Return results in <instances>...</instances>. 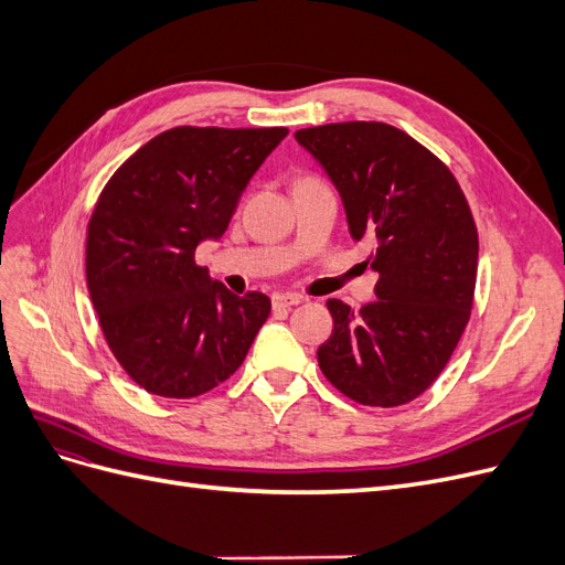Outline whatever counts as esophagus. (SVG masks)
<instances>
[{
  "label": "esophagus",
  "instance_id": "esophagus-1",
  "mask_svg": "<svg viewBox=\"0 0 565 565\" xmlns=\"http://www.w3.org/2000/svg\"><path fill=\"white\" fill-rule=\"evenodd\" d=\"M273 309L280 311V309H289V306H297L301 303L299 295H273Z\"/></svg>",
  "mask_w": 565,
  "mask_h": 565
}]
</instances>
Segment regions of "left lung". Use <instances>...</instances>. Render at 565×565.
<instances>
[{"mask_svg": "<svg viewBox=\"0 0 565 565\" xmlns=\"http://www.w3.org/2000/svg\"><path fill=\"white\" fill-rule=\"evenodd\" d=\"M295 139L328 172L380 273L361 311L328 301L334 330L318 365L355 403L405 405L436 382L471 316L478 233L467 198L434 152L391 125L337 122Z\"/></svg>", "mask_w": 565, "mask_h": 565, "instance_id": "1", "label": "left lung"}]
</instances>
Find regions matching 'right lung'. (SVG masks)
Listing matches in <instances>:
<instances>
[{"label":"right lung","mask_w":565,"mask_h":565,"mask_svg":"<svg viewBox=\"0 0 565 565\" xmlns=\"http://www.w3.org/2000/svg\"><path fill=\"white\" fill-rule=\"evenodd\" d=\"M285 127H174L117 169L87 231V287L100 330L129 377L162 398H195L243 365L270 313L195 264L218 241Z\"/></svg>","instance_id":"right-lung-1"}]
</instances>
